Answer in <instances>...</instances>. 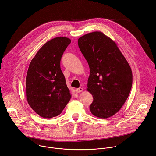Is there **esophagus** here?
I'll list each match as a JSON object with an SVG mask.
<instances>
[{
  "instance_id": "34e87169",
  "label": "esophagus",
  "mask_w": 156,
  "mask_h": 156,
  "mask_svg": "<svg viewBox=\"0 0 156 156\" xmlns=\"http://www.w3.org/2000/svg\"><path fill=\"white\" fill-rule=\"evenodd\" d=\"M83 88H81V87H80V88H77L76 89V92L77 93H80V92H82V91H83Z\"/></svg>"
}]
</instances>
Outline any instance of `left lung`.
<instances>
[{
	"label": "left lung",
	"mask_w": 156,
	"mask_h": 156,
	"mask_svg": "<svg viewBox=\"0 0 156 156\" xmlns=\"http://www.w3.org/2000/svg\"><path fill=\"white\" fill-rule=\"evenodd\" d=\"M80 51L88 62L87 90L93 98L91 114L107 119L116 114L126 101L132 88V72L115 42L100 31L78 39Z\"/></svg>",
	"instance_id": "left-lung-1"
}]
</instances>
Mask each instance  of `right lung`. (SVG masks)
I'll list each match as a JSON object with an SVG mask.
<instances>
[{
    "label": "right lung",
    "instance_id": "obj_1",
    "mask_svg": "<svg viewBox=\"0 0 156 156\" xmlns=\"http://www.w3.org/2000/svg\"><path fill=\"white\" fill-rule=\"evenodd\" d=\"M70 39L55 37L46 42L31 60L26 79L28 104L37 114L50 119L59 115L71 95L60 68Z\"/></svg>",
    "mask_w": 156,
    "mask_h": 156
}]
</instances>
